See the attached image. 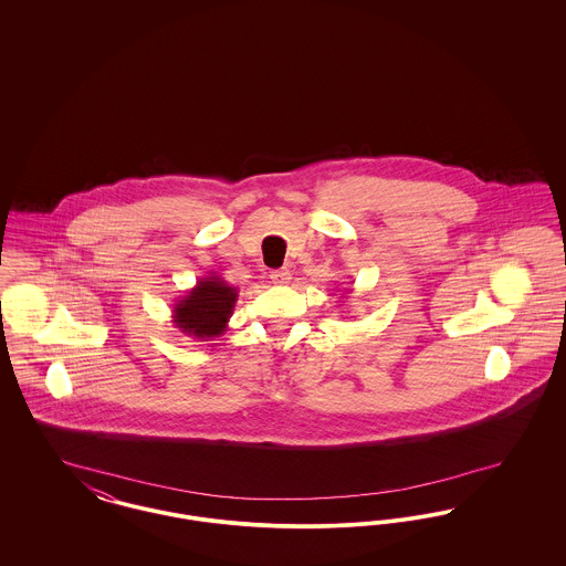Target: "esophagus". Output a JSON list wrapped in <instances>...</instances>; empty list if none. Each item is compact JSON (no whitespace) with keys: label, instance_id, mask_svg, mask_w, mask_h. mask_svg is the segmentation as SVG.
Segmentation results:
<instances>
[{"label":"esophagus","instance_id":"obj_1","mask_svg":"<svg viewBox=\"0 0 566 566\" xmlns=\"http://www.w3.org/2000/svg\"><path fill=\"white\" fill-rule=\"evenodd\" d=\"M271 282H273V284H277V286H284V284H289V282H291V280H293V273H291V271L286 270V268H284V270H273L271 271Z\"/></svg>","mask_w":566,"mask_h":566}]
</instances>
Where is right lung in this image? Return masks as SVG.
Masks as SVG:
<instances>
[{
    "label": "right lung",
    "instance_id": "obj_1",
    "mask_svg": "<svg viewBox=\"0 0 566 566\" xmlns=\"http://www.w3.org/2000/svg\"><path fill=\"white\" fill-rule=\"evenodd\" d=\"M238 289L231 286L222 275L210 271L199 277L197 284L180 296L171 310V323L187 337L208 342L227 331L229 318L238 301Z\"/></svg>",
    "mask_w": 566,
    "mask_h": 566
}]
</instances>
